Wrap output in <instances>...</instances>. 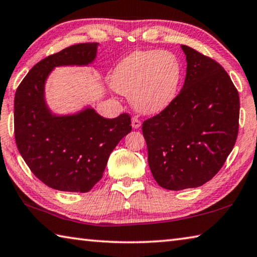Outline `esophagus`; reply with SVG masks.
I'll return each instance as SVG.
<instances>
[{
    "mask_svg": "<svg viewBox=\"0 0 257 257\" xmlns=\"http://www.w3.org/2000/svg\"><path fill=\"white\" fill-rule=\"evenodd\" d=\"M132 125H133L134 129H139V128H141V125H142V122L136 118V116H134L133 120H132Z\"/></svg>",
    "mask_w": 257,
    "mask_h": 257,
    "instance_id": "34e87169",
    "label": "esophagus"
}]
</instances>
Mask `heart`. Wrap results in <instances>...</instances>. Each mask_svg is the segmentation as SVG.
Listing matches in <instances>:
<instances>
[{
	"label": "heart",
	"instance_id": "1",
	"mask_svg": "<svg viewBox=\"0 0 257 257\" xmlns=\"http://www.w3.org/2000/svg\"><path fill=\"white\" fill-rule=\"evenodd\" d=\"M181 79L180 63L165 51H136L115 67L112 85L132 97L133 106L143 114H156L173 102Z\"/></svg>",
	"mask_w": 257,
	"mask_h": 257
}]
</instances>
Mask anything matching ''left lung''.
I'll return each mask as SVG.
<instances>
[{"mask_svg": "<svg viewBox=\"0 0 257 257\" xmlns=\"http://www.w3.org/2000/svg\"><path fill=\"white\" fill-rule=\"evenodd\" d=\"M185 84L143 123L152 175L162 188H195L214 177L236 143L239 95L224 69L189 46Z\"/></svg>", "mask_w": 257, "mask_h": 257, "instance_id": "8db88e82", "label": "left lung"}]
</instances>
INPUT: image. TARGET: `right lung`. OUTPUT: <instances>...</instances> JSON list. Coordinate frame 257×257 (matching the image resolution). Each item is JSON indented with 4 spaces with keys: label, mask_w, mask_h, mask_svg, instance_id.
I'll use <instances>...</instances> for the list:
<instances>
[{
    "label": "right lung",
    "mask_w": 257,
    "mask_h": 257,
    "mask_svg": "<svg viewBox=\"0 0 257 257\" xmlns=\"http://www.w3.org/2000/svg\"><path fill=\"white\" fill-rule=\"evenodd\" d=\"M98 43L69 46L32 68L15 96V136L21 156L51 188L87 193L101 179L108 156L132 132L128 114L99 115L90 105L60 114L50 108L45 86L58 67H90Z\"/></svg>",
    "instance_id": "1"
}]
</instances>
